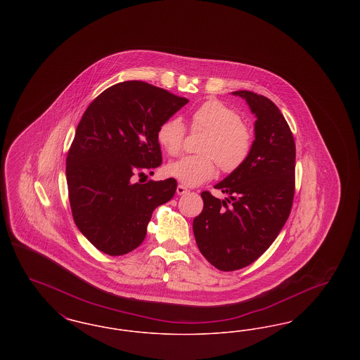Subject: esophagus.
<instances>
[{"instance_id":"34e87169","label":"esophagus","mask_w":360,"mask_h":360,"mask_svg":"<svg viewBox=\"0 0 360 360\" xmlns=\"http://www.w3.org/2000/svg\"><path fill=\"white\" fill-rule=\"evenodd\" d=\"M188 191H190V190H188V188H185L184 185H178V188H176V194H178V195L188 194Z\"/></svg>"}]
</instances>
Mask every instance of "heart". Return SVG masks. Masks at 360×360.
I'll use <instances>...</instances> for the list:
<instances>
[{"mask_svg": "<svg viewBox=\"0 0 360 360\" xmlns=\"http://www.w3.org/2000/svg\"><path fill=\"white\" fill-rule=\"evenodd\" d=\"M191 128L204 131L202 155L184 156L166 167V174L185 186H198L214 176L217 163L225 172H235L247 160L252 148V134L241 122L239 113L219 100H207L190 116ZM181 119L170 117L158 128L156 139L166 154H179L185 139Z\"/></svg>", "mask_w": 360, "mask_h": 360, "instance_id": "b5f03b06", "label": "heart"}]
</instances>
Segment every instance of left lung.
Masks as SVG:
<instances>
[{
	"instance_id": "obj_1",
	"label": "left lung",
	"mask_w": 360,
	"mask_h": 360,
	"mask_svg": "<svg viewBox=\"0 0 360 360\" xmlns=\"http://www.w3.org/2000/svg\"><path fill=\"white\" fill-rule=\"evenodd\" d=\"M255 115V140L247 160L214 188L225 200L202 191V212L193 220L197 245L221 271L255 262L276 239L294 198L295 143L271 100L248 90L233 91Z\"/></svg>"
}]
</instances>
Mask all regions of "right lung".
Segmentation results:
<instances>
[{
  "instance_id": "add662e5",
  "label": "right lung",
  "mask_w": 360,
  "mask_h": 360,
  "mask_svg": "<svg viewBox=\"0 0 360 360\" xmlns=\"http://www.w3.org/2000/svg\"><path fill=\"white\" fill-rule=\"evenodd\" d=\"M188 100L141 81L110 86L87 106L66 160L74 221L110 257L137 248L153 212L170 201L176 181L134 182L162 165L158 128Z\"/></svg>"
}]
</instances>
